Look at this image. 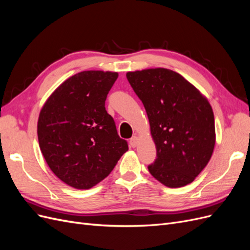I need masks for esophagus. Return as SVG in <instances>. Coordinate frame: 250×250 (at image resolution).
<instances>
[{"instance_id": "1", "label": "esophagus", "mask_w": 250, "mask_h": 250, "mask_svg": "<svg viewBox=\"0 0 250 250\" xmlns=\"http://www.w3.org/2000/svg\"><path fill=\"white\" fill-rule=\"evenodd\" d=\"M138 142H139V138L138 137H132L131 139H130V141H129V144H130V146L132 147V148H134V147H137L138 146Z\"/></svg>"}]
</instances>
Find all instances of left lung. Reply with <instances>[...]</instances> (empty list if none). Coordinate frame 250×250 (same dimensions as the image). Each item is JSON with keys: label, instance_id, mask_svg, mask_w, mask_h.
<instances>
[{"label": "left lung", "instance_id": "left-lung-1", "mask_svg": "<svg viewBox=\"0 0 250 250\" xmlns=\"http://www.w3.org/2000/svg\"><path fill=\"white\" fill-rule=\"evenodd\" d=\"M126 77L146 109L156 147L151 175L169 188L185 187L213 154L216 132L208 99L180 74L164 69L128 72Z\"/></svg>", "mask_w": 250, "mask_h": 250}]
</instances>
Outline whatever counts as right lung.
<instances>
[{
	"label": "right lung",
	"instance_id": "right-lung-1",
	"mask_svg": "<svg viewBox=\"0 0 250 250\" xmlns=\"http://www.w3.org/2000/svg\"><path fill=\"white\" fill-rule=\"evenodd\" d=\"M117 72L83 71L62 82L40 112L37 135L49 168L64 184L87 190L109 175L128 150L105 100Z\"/></svg>",
	"mask_w": 250,
	"mask_h": 250
}]
</instances>
